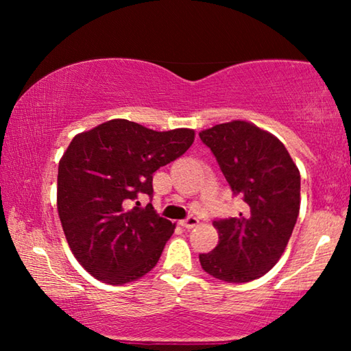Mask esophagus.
Instances as JSON below:
<instances>
[{"label":"esophagus","mask_w":351,"mask_h":351,"mask_svg":"<svg viewBox=\"0 0 351 351\" xmlns=\"http://www.w3.org/2000/svg\"><path fill=\"white\" fill-rule=\"evenodd\" d=\"M198 222H199V220L196 219L195 215H189V217L180 220V225H182V227H185V228H193V227H196V225H198Z\"/></svg>","instance_id":"esophagus-1"}]
</instances>
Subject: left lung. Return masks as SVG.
Wrapping results in <instances>:
<instances>
[{
  "mask_svg": "<svg viewBox=\"0 0 351 351\" xmlns=\"http://www.w3.org/2000/svg\"><path fill=\"white\" fill-rule=\"evenodd\" d=\"M230 189L243 199L237 217L215 219L219 244L199 254L206 273L249 282L270 271L285 252L300 209V174L275 136L246 121L199 132Z\"/></svg>",
  "mask_w": 351,
  "mask_h": 351,
  "instance_id": "obj_1",
  "label": "left lung"
}]
</instances>
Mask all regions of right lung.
Returning a JSON list of instances; mask_svg holds the SVG:
<instances>
[{"mask_svg":"<svg viewBox=\"0 0 351 351\" xmlns=\"http://www.w3.org/2000/svg\"><path fill=\"white\" fill-rule=\"evenodd\" d=\"M191 129L158 132L112 119L73 137L59 162L57 209L69 246L86 271L108 285L147 275L176 225L152 203L153 172L184 155ZM136 201V206L132 203Z\"/></svg>","mask_w":351,"mask_h":351,"instance_id":"right-lung-1","label":"right lung"}]
</instances>
